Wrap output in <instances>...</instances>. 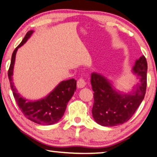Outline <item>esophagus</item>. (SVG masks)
Returning a JSON list of instances; mask_svg holds the SVG:
<instances>
[{"label": "esophagus", "instance_id": "obj_1", "mask_svg": "<svg viewBox=\"0 0 157 157\" xmlns=\"http://www.w3.org/2000/svg\"><path fill=\"white\" fill-rule=\"evenodd\" d=\"M86 82L83 78H79L78 80V82H77V86H78V87L79 88H84L85 86H86Z\"/></svg>", "mask_w": 157, "mask_h": 157}]
</instances>
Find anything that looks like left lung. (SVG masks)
<instances>
[{
	"label": "left lung",
	"mask_w": 157,
	"mask_h": 157,
	"mask_svg": "<svg viewBox=\"0 0 157 157\" xmlns=\"http://www.w3.org/2000/svg\"><path fill=\"white\" fill-rule=\"evenodd\" d=\"M147 64L144 56L136 59L132 73L139 82L128 93L116 90L104 75L92 73V85L94 103L93 117L97 123L103 126H115L123 124L132 117L144 99L147 86Z\"/></svg>",
	"instance_id": "obj_1"
}]
</instances>
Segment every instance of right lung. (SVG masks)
<instances>
[{"mask_svg":"<svg viewBox=\"0 0 157 157\" xmlns=\"http://www.w3.org/2000/svg\"><path fill=\"white\" fill-rule=\"evenodd\" d=\"M33 33V30L28 31L21 44L13 51L8 71V77L14 98L23 115L34 123L49 126L58 122L64 115L68 102L76 90L77 82L75 79L62 81L49 95L38 100H28L20 95L12 82L16 54L18 48L27 41Z\"/></svg>","mask_w":157,"mask_h":157,"instance_id":"obj_1","label":"right lung"}]
</instances>
